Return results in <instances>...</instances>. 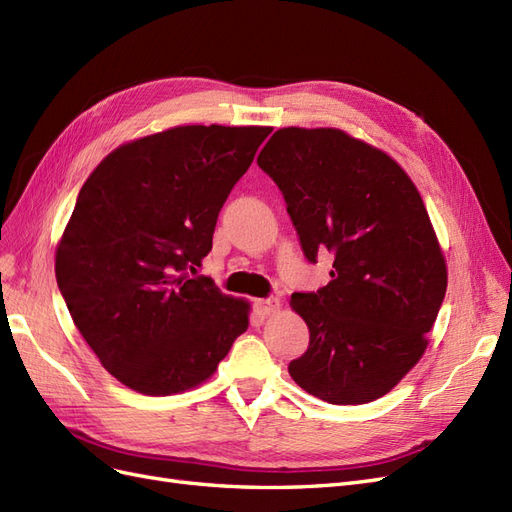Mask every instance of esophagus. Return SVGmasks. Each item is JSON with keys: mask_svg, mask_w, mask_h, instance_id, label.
Returning <instances> with one entry per match:
<instances>
[{"mask_svg": "<svg viewBox=\"0 0 512 512\" xmlns=\"http://www.w3.org/2000/svg\"><path fill=\"white\" fill-rule=\"evenodd\" d=\"M254 305L262 316H271V314L277 312V309H280V299H273V297L271 299H258Z\"/></svg>", "mask_w": 512, "mask_h": 512, "instance_id": "esophagus-1", "label": "esophagus"}]
</instances>
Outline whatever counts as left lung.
<instances>
[{
    "label": "left lung",
    "instance_id": "left-lung-1",
    "mask_svg": "<svg viewBox=\"0 0 512 512\" xmlns=\"http://www.w3.org/2000/svg\"><path fill=\"white\" fill-rule=\"evenodd\" d=\"M258 166L282 190L307 260L333 254L331 282L290 299L309 329L292 380L337 406L386 395L421 361L448 280L416 185L337 128L277 130Z\"/></svg>",
    "mask_w": 512,
    "mask_h": 512
}]
</instances>
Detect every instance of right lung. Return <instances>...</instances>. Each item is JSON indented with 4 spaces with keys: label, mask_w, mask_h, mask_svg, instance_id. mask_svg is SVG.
<instances>
[{
    "label": "right lung",
    "mask_w": 512,
    "mask_h": 512,
    "mask_svg": "<svg viewBox=\"0 0 512 512\" xmlns=\"http://www.w3.org/2000/svg\"><path fill=\"white\" fill-rule=\"evenodd\" d=\"M269 134L177 126L123 143L83 183L57 243V286L102 367L128 389H194L247 331L250 301L190 271Z\"/></svg>",
    "instance_id": "1"
}]
</instances>
